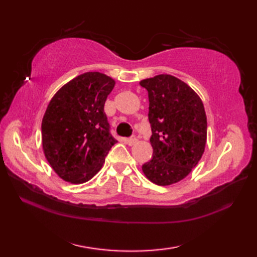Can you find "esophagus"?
I'll list each match as a JSON object with an SVG mask.
<instances>
[{
	"instance_id": "34e87169",
	"label": "esophagus",
	"mask_w": 257,
	"mask_h": 257,
	"mask_svg": "<svg viewBox=\"0 0 257 257\" xmlns=\"http://www.w3.org/2000/svg\"><path fill=\"white\" fill-rule=\"evenodd\" d=\"M137 141H138L137 137H135V136H133V137H130V138L127 140V144H128L129 146H134V145L137 144Z\"/></svg>"
}]
</instances>
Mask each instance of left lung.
<instances>
[{"instance_id": "left-lung-1", "label": "left lung", "mask_w": 257, "mask_h": 257, "mask_svg": "<svg viewBox=\"0 0 257 257\" xmlns=\"http://www.w3.org/2000/svg\"><path fill=\"white\" fill-rule=\"evenodd\" d=\"M148 90L152 159L143 166L158 185L181 181L198 165L206 144V114L199 95L184 81L161 74L139 83Z\"/></svg>"}]
</instances>
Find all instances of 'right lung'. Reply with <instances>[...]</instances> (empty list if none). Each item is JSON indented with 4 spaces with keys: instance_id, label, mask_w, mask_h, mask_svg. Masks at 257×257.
Listing matches in <instances>:
<instances>
[{
    "instance_id": "add662e5",
    "label": "right lung",
    "mask_w": 257,
    "mask_h": 257,
    "mask_svg": "<svg viewBox=\"0 0 257 257\" xmlns=\"http://www.w3.org/2000/svg\"><path fill=\"white\" fill-rule=\"evenodd\" d=\"M114 84L102 73H84L65 84L48 103L42 120L43 151L64 181H89L117 143L103 111Z\"/></svg>"
}]
</instances>
